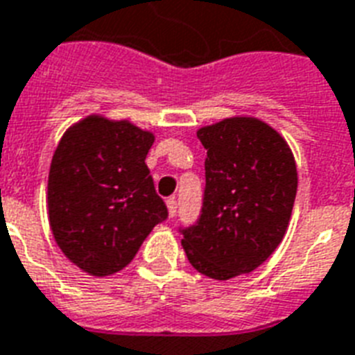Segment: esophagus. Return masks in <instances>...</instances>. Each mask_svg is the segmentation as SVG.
<instances>
[{"instance_id": "1", "label": "esophagus", "mask_w": 355, "mask_h": 355, "mask_svg": "<svg viewBox=\"0 0 355 355\" xmlns=\"http://www.w3.org/2000/svg\"><path fill=\"white\" fill-rule=\"evenodd\" d=\"M166 205H167V214H169V217H175L177 216V199L175 197H171V199H167L166 200Z\"/></svg>"}]
</instances>
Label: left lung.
<instances>
[{
  "mask_svg": "<svg viewBox=\"0 0 355 355\" xmlns=\"http://www.w3.org/2000/svg\"><path fill=\"white\" fill-rule=\"evenodd\" d=\"M197 136L206 149L205 202L182 247L200 275L230 280L252 272L286 236L297 164L282 134L258 118H225Z\"/></svg>",
  "mask_w": 355,
  "mask_h": 355,
  "instance_id": "1",
  "label": "left lung"
}]
</instances>
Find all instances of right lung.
I'll return each instance as SVG.
<instances>
[{
	"mask_svg": "<svg viewBox=\"0 0 355 355\" xmlns=\"http://www.w3.org/2000/svg\"><path fill=\"white\" fill-rule=\"evenodd\" d=\"M155 134L90 114L62 134L47 178V217L62 254L90 276L127 267L167 217L145 156Z\"/></svg>",
	"mask_w": 355,
	"mask_h": 355,
	"instance_id": "right-lung-1",
	"label": "right lung"
}]
</instances>
